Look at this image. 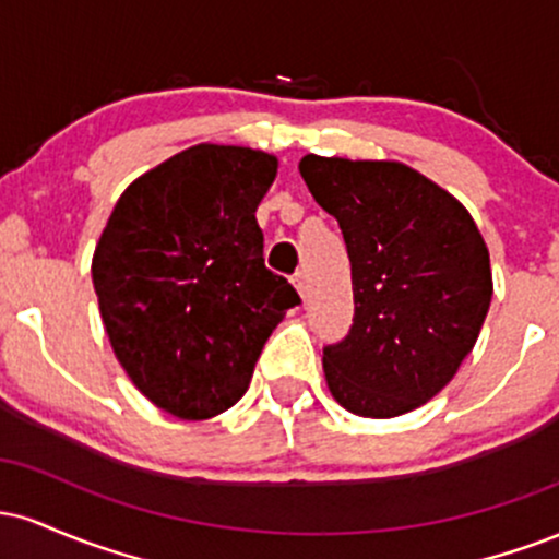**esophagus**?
<instances>
[{
    "mask_svg": "<svg viewBox=\"0 0 559 559\" xmlns=\"http://www.w3.org/2000/svg\"><path fill=\"white\" fill-rule=\"evenodd\" d=\"M294 286H297V292L301 294V299L310 297V278H307V271L301 267V271L294 273Z\"/></svg>",
    "mask_w": 559,
    "mask_h": 559,
    "instance_id": "esophagus-1",
    "label": "esophagus"
}]
</instances>
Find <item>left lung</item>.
<instances>
[{
  "mask_svg": "<svg viewBox=\"0 0 559 559\" xmlns=\"http://www.w3.org/2000/svg\"><path fill=\"white\" fill-rule=\"evenodd\" d=\"M299 173L352 262L355 318L323 346L333 400L362 418L409 413L476 344L493 292L489 249L463 204L407 165L307 155Z\"/></svg>",
  "mask_w": 559,
  "mask_h": 559,
  "instance_id": "left-lung-1",
  "label": "left lung"
}]
</instances>
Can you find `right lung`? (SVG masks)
Returning <instances> with one entry per match:
<instances>
[{
	"label": "right lung",
	"instance_id": "1",
	"mask_svg": "<svg viewBox=\"0 0 559 559\" xmlns=\"http://www.w3.org/2000/svg\"><path fill=\"white\" fill-rule=\"evenodd\" d=\"M278 163L199 144L136 178L96 243L102 323L128 378L183 420L234 407L299 294L262 258L258 204Z\"/></svg>",
	"mask_w": 559,
	"mask_h": 559
}]
</instances>
